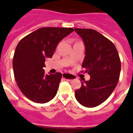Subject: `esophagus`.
<instances>
[{"label": "esophagus", "mask_w": 133, "mask_h": 133, "mask_svg": "<svg viewBox=\"0 0 133 133\" xmlns=\"http://www.w3.org/2000/svg\"><path fill=\"white\" fill-rule=\"evenodd\" d=\"M63 78L66 79L68 81H72L75 77L73 75H70V74H68V73H63Z\"/></svg>", "instance_id": "1"}]
</instances>
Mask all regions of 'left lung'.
I'll return each instance as SVG.
<instances>
[{"mask_svg":"<svg viewBox=\"0 0 133 133\" xmlns=\"http://www.w3.org/2000/svg\"><path fill=\"white\" fill-rule=\"evenodd\" d=\"M82 38L85 52L82 67L90 76L89 81H81L76 90L78 102L87 108H94L105 101L117 85L121 63L114 44L92 29L74 28Z\"/></svg>","mask_w":133,"mask_h":133,"instance_id":"8db88e82","label":"left lung"}]
</instances>
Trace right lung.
I'll use <instances>...</instances> for the list:
<instances>
[{"instance_id": "1", "label": "right lung", "mask_w": 133, "mask_h": 133, "mask_svg": "<svg viewBox=\"0 0 133 133\" xmlns=\"http://www.w3.org/2000/svg\"><path fill=\"white\" fill-rule=\"evenodd\" d=\"M74 30L71 28H41L22 39L16 47L13 67L15 79L23 95L35 103H45L54 98L62 74H45V61Z\"/></svg>"}]
</instances>
